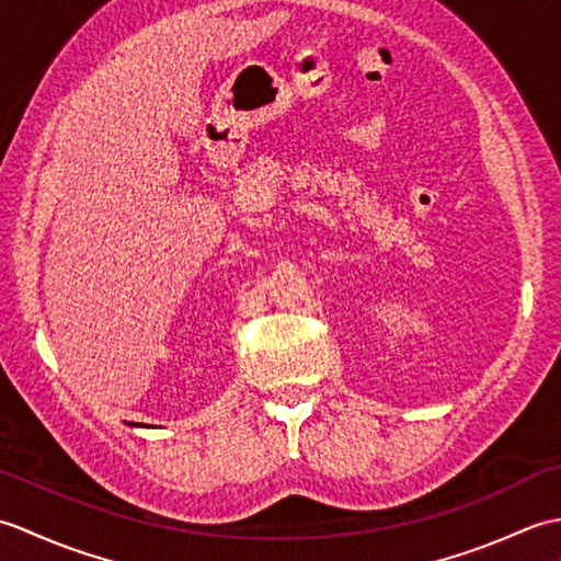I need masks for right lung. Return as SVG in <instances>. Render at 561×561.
I'll return each instance as SVG.
<instances>
[{
    "label": "right lung",
    "mask_w": 561,
    "mask_h": 561,
    "mask_svg": "<svg viewBox=\"0 0 561 561\" xmlns=\"http://www.w3.org/2000/svg\"><path fill=\"white\" fill-rule=\"evenodd\" d=\"M129 426H135V422H129Z\"/></svg>",
    "instance_id": "obj_1"
}]
</instances>
